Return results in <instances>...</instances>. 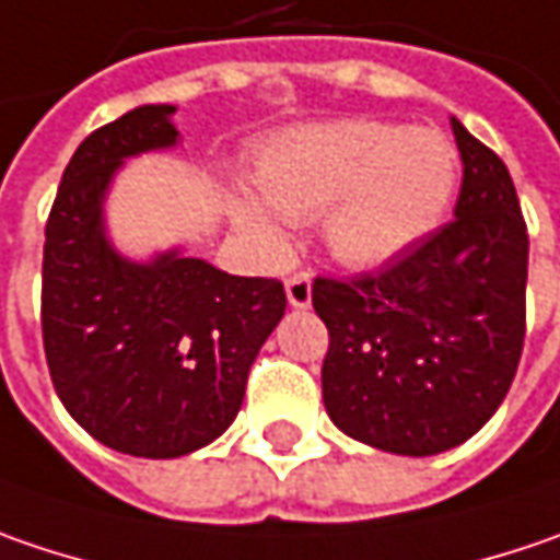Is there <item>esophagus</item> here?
<instances>
[{"label": "esophagus", "mask_w": 560, "mask_h": 560, "mask_svg": "<svg viewBox=\"0 0 560 560\" xmlns=\"http://www.w3.org/2000/svg\"><path fill=\"white\" fill-rule=\"evenodd\" d=\"M287 299L293 308H308L312 305V273L308 270H295L287 280Z\"/></svg>", "instance_id": "obj_1"}]
</instances>
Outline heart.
<instances>
[{
  "label": "heart",
  "instance_id": "1",
  "mask_svg": "<svg viewBox=\"0 0 560 560\" xmlns=\"http://www.w3.org/2000/svg\"><path fill=\"white\" fill-rule=\"evenodd\" d=\"M457 185V151L438 128L381 119H334L283 131L261 160L258 188L287 223L324 220L337 261L375 270L412 252L441 223ZM238 220L265 248L280 230L255 201Z\"/></svg>",
  "mask_w": 560,
  "mask_h": 560
}]
</instances>
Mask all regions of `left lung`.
Wrapping results in <instances>:
<instances>
[{"instance_id": "1", "label": "left lung", "mask_w": 560, "mask_h": 560, "mask_svg": "<svg viewBox=\"0 0 560 560\" xmlns=\"http://www.w3.org/2000/svg\"><path fill=\"white\" fill-rule=\"evenodd\" d=\"M454 220L377 273L315 277L322 390L340 432L429 457L479 432L517 375L529 236L504 160L454 119Z\"/></svg>"}]
</instances>
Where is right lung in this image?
Masks as SVG:
<instances>
[{"instance_id": "right-lung-1", "label": "right lung", "mask_w": 560, "mask_h": 560, "mask_svg": "<svg viewBox=\"0 0 560 560\" xmlns=\"http://www.w3.org/2000/svg\"><path fill=\"white\" fill-rule=\"evenodd\" d=\"M173 106H138L91 131L69 160L43 242L40 324L52 387L100 444L170 460L236 419L248 372L287 312L273 277H233L176 252L119 258L103 191L122 156L170 148Z\"/></svg>"}]
</instances>
